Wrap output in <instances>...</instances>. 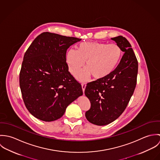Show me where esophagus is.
Segmentation results:
<instances>
[{"label": "esophagus", "instance_id": "34e87169", "mask_svg": "<svg viewBox=\"0 0 160 160\" xmlns=\"http://www.w3.org/2000/svg\"><path fill=\"white\" fill-rule=\"evenodd\" d=\"M86 83H82V89L83 92H84V91H85V88H86Z\"/></svg>", "mask_w": 160, "mask_h": 160}]
</instances>
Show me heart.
I'll list each match as a JSON object with an SVG mask.
<instances>
[{"label":"heart","instance_id":"heart-1","mask_svg":"<svg viewBox=\"0 0 160 160\" xmlns=\"http://www.w3.org/2000/svg\"><path fill=\"white\" fill-rule=\"evenodd\" d=\"M122 55L121 48L116 44L86 42L78 46V50H69L67 62L70 72L78 76L84 67L88 69L82 75L87 79L91 74L95 79L109 76L119 64Z\"/></svg>","mask_w":160,"mask_h":160}]
</instances>
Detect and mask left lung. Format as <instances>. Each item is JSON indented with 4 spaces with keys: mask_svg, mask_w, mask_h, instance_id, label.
Instances as JSON below:
<instances>
[{
    "mask_svg": "<svg viewBox=\"0 0 160 160\" xmlns=\"http://www.w3.org/2000/svg\"><path fill=\"white\" fill-rule=\"evenodd\" d=\"M111 39L124 52L119 63L107 77L88 82L84 92L91 102L86 118L98 126L112 122L123 113L137 83L138 62L131 45L122 36Z\"/></svg>",
    "mask_w": 160,
    "mask_h": 160,
    "instance_id": "obj_1",
    "label": "left lung"
}]
</instances>
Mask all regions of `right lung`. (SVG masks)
<instances>
[{"label":"right lung","mask_w":160,"mask_h":160,"mask_svg":"<svg viewBox=\"0 0 160 160\" xmlns=\"http://www.w3.org/2000/svg\"><path fill=\"white\" fill-rule=\"evenodd\" d=\"M81 39L44 32L24 53L20 72L23 102L36 118L53 121L83 94L81 84L68 71L66 53Z\"/></svg>","instance_id":"obj_1"}]
</instances>
